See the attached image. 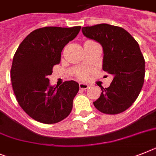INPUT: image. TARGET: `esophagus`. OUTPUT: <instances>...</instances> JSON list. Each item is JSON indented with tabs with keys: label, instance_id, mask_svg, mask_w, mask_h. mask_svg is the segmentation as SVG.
Masks as SVG:
<instances>
[{
	"label": "esophagus",
	"instance_id": "1",
	"mask_svg": "<svg viewBox=\"0 0 156 156\" xmlns=\"http://www.w3.org/2000/svg\"><path fill=\"white\" fill-rule=\"evenodd\" d=\"M88 87L89 86L86 83H79V88L82 89V90H86Z\"/></svg>",
	"mask_w": 156,
	"mask_h": 156
}]
</instances>
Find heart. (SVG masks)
I'll use <instances>...</instances> for the list:
<instances>
[{
	"mask_svg": "<svg viewBox=\"0 0 156 156\" xmlns=\"http://www.w3.org/2000/svg\"><path fill=\"white\" fill-rule=\"evenodd\" d=\"M87 77H88V71H86V70H79L77 73V78L80 80H86Z\"/></svg>",
	"mask_w": 156,
	"mask_h": 156,
	"instance_id": "obj_1",
	"label": "heart"
}]
</instances>
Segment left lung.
<instances>
[{
    "label": "left lung",
    "instance_id": "obj_1",
    "mask_svg": "<svg viewBox=\"0 0 156 156\" xmlns=\"http://www.w3.org/2000/svg\"><path fill=\"white\" fill-rule=\"evenodd\" d=\"M82 31L102 46V69L113 76L108 88L100 86L94 106L106 114L124 112L136 100L144 82L145 61L138 43L126 30L108 23L83 27Z\"/></svg>",
    "mask_w": 156,
    "mask_h": 156
}]
</instances>
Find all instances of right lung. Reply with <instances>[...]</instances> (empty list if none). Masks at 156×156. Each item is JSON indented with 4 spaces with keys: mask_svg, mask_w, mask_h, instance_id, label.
Returning <instances> with one entry per match:
<instances>
[{
    "mask_svg": "<svg viewBox=\"0 0 156 156\" xmlns=\"http://www.w3.org/2000/svg\"><path fill=\"white\" fill-rule=\"evenodd\" d=\"M81 26L44 27L27 36L14 55L11 81L20 106L34 120L55 124L69 116L79 90L75 81L50 86L48 76L61 60V52L77 36Z\"/></svg>",
    "mask_w": 156,
    "mask_h": 156,
    "instance_id": "obj_1",
    "label": "right lung"
}]
</instances>
